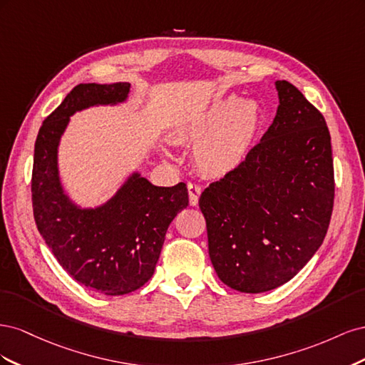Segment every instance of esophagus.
<instances>
[{
	"label": "esophagus",
	"mask_w": 365,
	"mask_h": 365,
	"mask_svg": "<svg viewBox=\"0 0 365 365\" xmlns=\"http://www.w3.org/2000/svg\"><path fill=\"white\" fill-rule=\"evenodd\" d=\"M187 189H189V201L190 205H197V201H200V195H201V187L197 184H189L187 185Z\"/></svg>",
	"instance_id": "esophagus-1"
}]
</instances>
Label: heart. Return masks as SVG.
Wrapping results in <instances>:
<instances>
[{
  "label": "heart",
  "mask_w": 365,
  "mask_h": 365,
  "mask_svg": "<svg viewBox=\"0 0 365 365\" xmlns=\"http://www.w3.org/2000/svg\"><path fill=\"white\" fill-rule=\"evenodd\" d=\"M263 125V108L256 98L228 96L210 105L182 130L195 141V161L204 173L224 176L245 161ZM164 153L169 152L164 149Z\"/></svg>",
  "instance_id": "1"
}]
</instances>
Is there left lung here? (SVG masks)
I'll return each instance as SVG.
<instances>
[{"mask_svg":"<svg viewBox=\"0 0 365 365\" xmlns=\"http://www.w3.org/2000/svg\"><path fill=\"white\" fill-rule=\"evenodd\" d=\"M271 126L237 169L200 197L208 254L231 289L259 294L298 274L322 247L334 208V160L323 114L275 81Z\"/></svg>","mask_w":365,"mask_h":365,"instance_id":"8db88e82","label":"left lung"}]
</instances>
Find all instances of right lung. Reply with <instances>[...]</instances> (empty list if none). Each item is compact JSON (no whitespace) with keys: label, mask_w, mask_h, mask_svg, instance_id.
Listing matches in <instances>:
<instances>
[{"label":"right lung","mask_w":365,"mask_h":365,"mask_svg":"<svg viewBox=\"0 0 365 365\" xmlns=\"http://www.w3.org/2000/svg\"><path fill=\"white\" fill-rule=\"evenodd\" d=\"M130 83H81L43 120L35 143L31 201L36 227L71 277L88 289L123 295L141 288L155 271L165 231L189 205L184 182L158 187L132 172L114 196L97 207L74 202L61 182L58 150L76 113L115 106Z\"/></svg>","instance_id":"obj_1"}]
</instances>
